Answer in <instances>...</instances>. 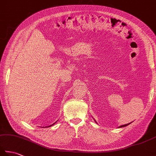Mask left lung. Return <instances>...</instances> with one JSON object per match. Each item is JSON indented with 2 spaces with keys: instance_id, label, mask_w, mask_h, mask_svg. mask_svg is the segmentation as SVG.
I'll use <instances>...</instances> for the list:
<instances>
[{
  "instance_id": "8db88e82",
  "label": "left lung",
  "mask_w": 156,
  "mask_h": 156,
  "mask_svg": "<svg viewBox=\"0 0 156 156\" xmlns=\"http://www.w3.org/2000/svg\"><path fill=\"white\" fill-rule=\"evenodd\" d=\"M129 124H130V123H128V124H126V125H122L120 126V127H126V126H127V125H129Z\"/></svg>"
}]
</instances>
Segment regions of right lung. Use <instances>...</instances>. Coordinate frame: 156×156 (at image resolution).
<instances>
[{"instance_id": "add662e5", "label": "right lung", "mask_w": 156, "mask_h": 156, "mask_svg": "<svg viewBox=\"0 0 156 156\" xmlns=\"http://www.w3.org/2000/svg\"><path fill=\"white\" fill-rule=\"evenodd\" d=\"M54 124H53V125H54ZM51 125H50V126H51ZM50 126H49V127H50Z\"/></svg>"}]
</instances>
